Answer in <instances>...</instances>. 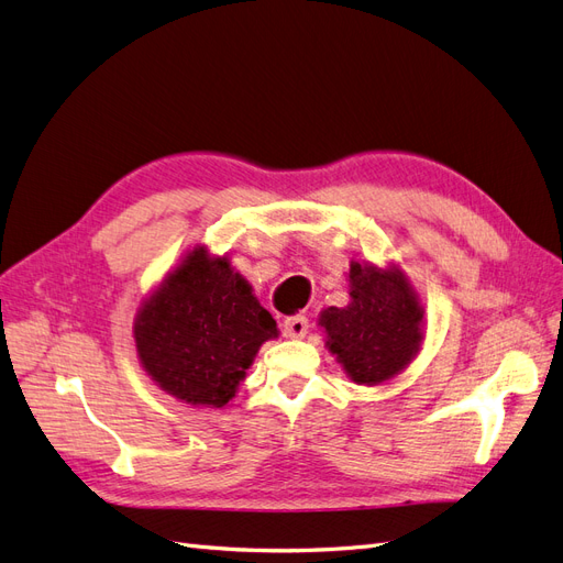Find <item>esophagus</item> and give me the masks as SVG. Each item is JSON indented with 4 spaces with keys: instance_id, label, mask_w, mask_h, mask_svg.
Masks as SVG:
<instances>
[{
    "instance_id": "1",
    "label": "esophagus",
    "mask_w": 563,
    "mask_h": 563,
    "mask_svg": "<svg viewBox=\"0 0 563 563\" xmlns=\"http://www.w3.org/2000/svg\"><path fill=\"white\" fill-rule=\"evenodd\" d=\"M310 331V321L305 314H294L284 321V333L288 338H305Z\"/></svg>"
}]
</instances>
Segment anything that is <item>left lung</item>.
Instances as JSON below:
<instances>
[{
    "label": "left lung",
    "instance_id": "1",
    "mask_svg": "<svg viewBox=\"0 0 563 563\" xmlns=\"http://www.w3.org/2000/svg\"><path fill=\"white\" fill-rule=\"evenodd\" d=\"M424 310L399 265H350V302L327 308L319 327L327 347L356 385H380L416 360Z\"/></svg>",
    "mask_w": 563,
    "mask_h": 563
}]
</instances>
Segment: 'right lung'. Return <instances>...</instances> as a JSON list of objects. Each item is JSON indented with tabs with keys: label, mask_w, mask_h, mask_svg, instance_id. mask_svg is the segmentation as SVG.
I'll list each match as a JSON object with an SVG mask.
<instances>
[{
	"label": "right lung",
	"mask_w": 563,
	"mask_h": 563,
	"mask_svg": "<svg viewBox=\"0 0 563 563\" xmlns=\"http://www.w3.org/2000/svg\"><path fill=\"white\" fill-rule=\"evenodd\" d=\"M277 321L228 255L195 246L145 298L133 321L139 360L166 395L223 408Z\"/></svg>",
	"instance_id": "add662e5"
}]
</instances>
